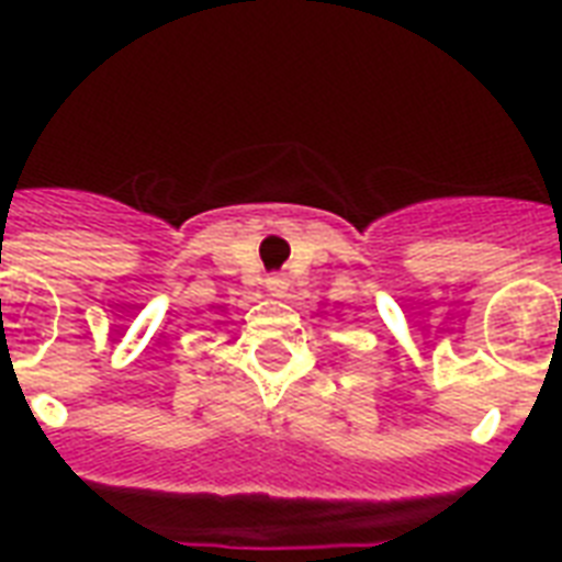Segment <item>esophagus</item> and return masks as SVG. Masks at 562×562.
Returning <instances> with one entry per match:
<instances>
[{"label":"esophagus","instance_id":"obj_1","mask_svg":"<svg viewBox=\"0 0 562 562\" xmlns=\"http://www.w3.org/2000/svg\"><path fill=\"white\" fill-rule=\"evenodd\" d=\"M265 289H268V294H271V297H285L289 282L282 280V277H268V280H265Z\"/></svg>","mask_w":562,"mask_h":562}]
</instances>
